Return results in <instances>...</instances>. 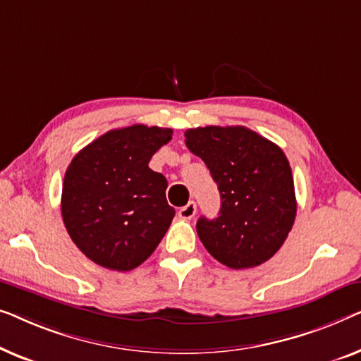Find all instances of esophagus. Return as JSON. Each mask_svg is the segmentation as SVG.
<instances>
[{
    "label": "esophagus",
    "mask_w": 361,
    "mask_h": 361,
    "mask_svg": "<svg viewBox=\"0 0 361 361\" xmlns=\"http://www.w3.org/2000/svg\"><path fill=\"white\" fill-rule=\"evenodd\" d=\"M195 214H196V202L195 201H190L186 206L180 207V211H178V216L181 217V219H185V221L192 219V217H195Z\"/></svg>",
    "instance_id": "obj_1"
}]
</instances>
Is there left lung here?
I'll return each instance as SVG.
<instances>
[{
  "label": "left lung",
  "mask_w": 361,
  "mask_h": 361,
  "mask_svg": "<svg viewBox=\"0 0 361 361\" xmlns=\"http://www.w3.org/2000/svg\"><path fill=\"white\" fill-rule=\"evenodd\" d=\"M186 147L211 171L221 192L216 219L200 217L196 231L222 265H262L280 250L296 217V195L286 155L243 126H207L185 132Z\"/></svg>",
  "instance_id": "left-lung-1"
}]
</instances>
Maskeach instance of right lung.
<instances>
[{
	"label": "right lung",
	"instance_id": "obj_1",
	"mask_svg": "<svg viewBox=\"0 0 361 361\" xmlns=\"http://www.w3.org/2000/svg\"><path fill=\"white\" fill-rule=\"evenodd\" d=\"M173 130L134 124L81 149L65 171L62 217L81 252L109 270H134L169 231L175 209L166 178L149 169Z\"/></svg>",
	"mask_w": 361,
	"mask_h": 361
}]
</instances>
